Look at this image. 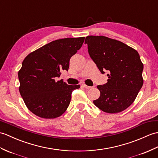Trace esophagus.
<instances>
[{
  "instance_id": "1",
  "label": "esophagus",
  "mask_w": 158,
  "mask_h": 158,
  "mask_svg": "<svg viewBox=\"0 0 158 158\" xmlns=\"http://www.w3.org/2000/svg\"><path fill=\"white\" fill-rule=\"evenodd\" d=\"M82 86H83V87H85V89H91V88H93V87H94L88 86V85H85V84H82Z\"/></svg>"
}]
</instances>
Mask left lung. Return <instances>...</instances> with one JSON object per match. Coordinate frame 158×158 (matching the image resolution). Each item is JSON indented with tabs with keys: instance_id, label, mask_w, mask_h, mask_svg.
<instances>
[{
	"instance_id": "obj_1",
	"label": "left lung",
	"mask_w": 158,
	"mask_h": 158,
	"mask_svg": "<svg viewBox=\"0 0 158 158\" xmlns=\"http://www.w3.org/2000/svg\"><path fill=\"white\" fill-rule=\"evenodd\" d=\"M88 52L108 82L98 85L100 96L94 104L107 113H118L133 104L143 84V64L136 50L106 36L85 38Z\"/></svg>"
}]
</instances>
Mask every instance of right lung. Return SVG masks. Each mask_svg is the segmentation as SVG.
I'll return each instance as SVG.
<instances>
[{
    "label": "right lung",
    "mask_w": 158,
    "mask_h": 158,
    "mask_svg": "<svg viewBox=\"0 0 158 158\" xmlns=\"http://www.w3.org/2000/svg\"><path fill=\"white\" fill-rule=\"evenodd\" d=\"M84 37L54 40L25 58L18 77L19 90L27 108L43 118H55L69 107L72 91L79 85H70L59 77L69 70V60L82 46Z\"/></svg>",
    "instance_id": "obj_1"
}]
</instances>
